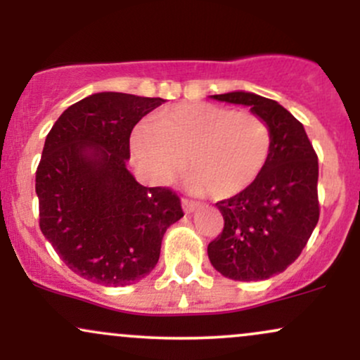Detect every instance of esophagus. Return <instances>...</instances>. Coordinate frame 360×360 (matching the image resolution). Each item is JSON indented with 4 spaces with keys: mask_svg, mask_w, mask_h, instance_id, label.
I'll return each mask as SVG.
<instances>
[{
    "mask_svg": "<svg viewBox=\"0 0 360 360\" xmlns=\"http://www.w3.org/2000/svg\"><path fill=\"white\" fill-rule=\"evenodd\" d=\"M196 208H198V203H196V201H193V200H186V198H184V200H183V210H184L186 213H193L194 210H196Z\"/></svg>",
    "mask_w": 360,
    "mask_h": 360,
    "instance_id": "obj_1",
    "label": "esophagus"
}]
</instances>
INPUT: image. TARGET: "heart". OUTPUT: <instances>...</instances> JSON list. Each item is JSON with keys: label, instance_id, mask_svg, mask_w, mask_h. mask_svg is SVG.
<instances>
[{"label": "heart", "instance_id": "obj_1", "mask_svg": "<svg viewBox=\"0 0 360 360\" xmlns=\"http://www.w3.org/2000/svg\"><path fill=\"white\" fill-rule=\"evenodd\" d=\"M139 166L157 181H171L186 167L189 189L217 200L242 193L266 167L272 131L266 120L212 103H181L131 134Z\"/></svg>", "mask_w": 360, "mask_h": 360}]
</instances>
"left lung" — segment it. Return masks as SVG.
Returning a JSON list of instances; mask_svg holds the SVG:
<instances>
[{
    "label": "left lung",
    "instance_id": "obj_1",
    "mask_svg": "<svg viewBox=\"0 0 360 360\" xmlns=\"http://www.w3.org/2000/svg\"><path fill=\"white\" fill-rule=\"evenodd\" d=\"M212 98L250 106L269 125L272 147L257 179L217 203L225 225L208 243L210 262L235 281L269 279L300 257L320 218L318 155L303 125L278 101L245 91Z\"/></svg>",
    "mask_w": 360,
    "mask_h": 360
}]
</instances>
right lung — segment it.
<instances>
[{"mask_svg":"<svg viewBox=\"0 0 360 360\" xmlns=\"http://www.w3.org/2000/svg\"><path fill=\"white\" fill-rule=\"evenodd\" d=\"M164 103L96 93L69 106L45 139L35 176L39 225L65 266L103 286H128L155 267L166 230L184 217L169 188L127 169L134 127Z\"/></svg>","mask_w":360,"mask_h":360,"instance_id":"add662e5","label":"right lung"}]
</instances>
